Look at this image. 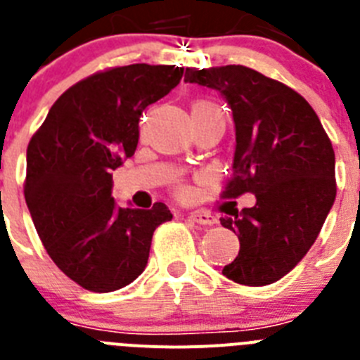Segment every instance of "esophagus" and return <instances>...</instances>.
I'll list each match as a JSON object with an SVG mask.
<instances>
[{
  "instance_id": "1",
  "label": "esophagus",
  "mask_w": 360,
  "mask_h": 360,
  "mask_svg": "<svg viewBox=\"0 0 360 360\" xmlns=\"http://www.w3.org/2000/svg\"><path fill=\"white\" fill-rule=\"evenodd\" d=\"M188 219L198 224H206V226H212V224L217 223V219H215L214 215L208 214V212H202V210L192 212V214L188 215Z\"/></svg>"
}]
</instances>
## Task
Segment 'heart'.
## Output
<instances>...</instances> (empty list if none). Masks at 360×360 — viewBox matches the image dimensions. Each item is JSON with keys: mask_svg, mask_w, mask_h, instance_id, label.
<instances>
[{"mask_svg": "<svg viewBox=\"0 0 360 360\" xmlns=\"http://www.w3.org/2000/svg\"><path fill=\"white\" fill-rule=\"evenodd\" d=\"M192 112H219V108L215 105H212V103L208 101H195L192 105ZM181 192H184V188L181 186Z\"/></svg>", "mask_w": 360, "mask_h": 360, "instance_id": "obj_1", "label": "heart"}]
</instances>
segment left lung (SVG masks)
<instances>
[{
	"label": "left lung",
	"instance_id": "1",
	"mask_svg": "<svg viewBox=\"0 0 360 360\" xmlns=\"http://www.w3.org/2000/svg\"><path fill=\"white\" fill-rule=\"evenodd\" d=\"M184 81L223 94L236 121L233 174L224 199L255 193V206L221 224L239 236L223 268L245 286L279 281L301 262L335 201V152L301 94L243 65L186 68Z\"/></svg>",
	"mask_w": 360,
	"mask_h": 360
}]
</instances>
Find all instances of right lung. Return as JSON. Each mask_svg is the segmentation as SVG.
<instances>
[{"instance_id": "add662e5", "label": "right lung", "mask_w": 360, "mask_h": 360, "mask_svg": "<svg viewBox=\"0 0 360 360\" xmlns=\"http://www.w3.org/2000/svg\"><path fill=\"white\" fill-rule=\"evenodd\" d=\"M183 72L146 63L96 72L59 96L30 139L25 201L46 254L81 288L106 293L137 279L154 230L172 219L165 202L115 206L112 170L136 152L143 110Z\"/></svg>"}]
</instances>
